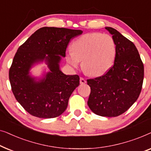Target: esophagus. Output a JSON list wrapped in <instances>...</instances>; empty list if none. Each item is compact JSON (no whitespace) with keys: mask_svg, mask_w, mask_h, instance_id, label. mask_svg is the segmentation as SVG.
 Masks as SVG:
<instances>
[{"mask_svg":"<svg viewBox=\"0 0 151 151\" xmlns=\"http://www.w3.org/2000/svg\"><path fill=\"white\" fill-rule=\"evenodd\" d=\"M80 84H85L86 83V80H85V79H84V78L81 77L80 78Z\"/></svg>","mask_w":151,"mask_h":151,"instance_id":"esophagus-1","label":"esophagus"}]
</instances>
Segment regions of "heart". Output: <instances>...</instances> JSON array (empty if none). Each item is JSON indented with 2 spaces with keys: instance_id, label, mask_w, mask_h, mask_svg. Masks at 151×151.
Segmentation results:
<instances>
[{
  "instance_id": "b5f03b06",
  "label": "heart",
  "mask_w": 151,
  "mask_h": 151,
  "mask_svg": "<svg viewBox=\"0 0 151 151\" xmlns=\"http://www.w3.org/2000/svg\"><path fill=\"white\" fill-rule=\"evenodd\" d=\"M72 50L66 53L67 62L73 68H82L88 75L100 76L110 69L116 55V46L112 37L100 33L84 34L74 41Z\"/></svg>"
}]
</instances>
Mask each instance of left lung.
I'll return each instance as SVG.
<instances>
[{"label":"left lung","mask_w":151,"mask_h":151,"mask_svg":"<svg viewBox=\"0 0 151 151\" xmlns=\"http://www.w3.org/2000/svg\"><path fill=\"white\" fill-rule=\"evenodd\" d=\"M116 46L114 65L104 75L87 80L91 93L87 104L95 114L116 117L126 112L137 100L144 80V65L135 45L112 27Z\"/></svg>","instance_id":"8db88e82"}]
</instances>
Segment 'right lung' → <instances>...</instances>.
Wrapping results in <instances>:
<instances>
[{
	"label": "right lung",
	"instance_id": "right-lung-1",
	"mask_svg": "<svg viewBox=\"0 0 151 151\" xmlns=\"http://www.w3.org/2000/svg\"><path fill=\"white\" fill-rule=\"evenodd\" d=\"M82 34V30L45 27L18 49L9 71L10 84L16 100L33 116L53 118L67 109L80 78L64 74L59 64L61 56L65 57L70 40ZM44 60L50 71L38 81L29 75V71L33 65Z\"/></svg>",
	"mask_w": 151,
	"mask_h": 151
}]
</instances>
